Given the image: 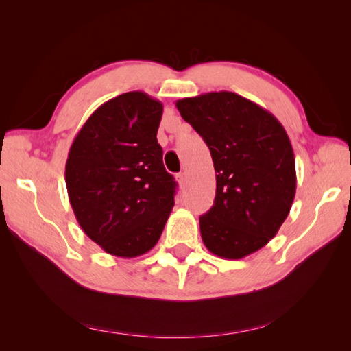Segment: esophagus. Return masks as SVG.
I'll list each match as a JSON object with an SVG mask.
<instances>
[{"mask_svg": "<svg viewBox=\"0 0 351 351\" xmlns=\"http://www.w3.org/2000/svg\"><path fill=\"white\" fill-rule=\"evenodd\" d=\"M176 178H177L178 184L183 187V186H184V183H186V177H184V174H183V173H180V174H177V176H176Z\"/></svg>", "mask_w": 351, "mask_h": 351, "instance_id": "obj_1", "label": "esophagus"}]
</instances>
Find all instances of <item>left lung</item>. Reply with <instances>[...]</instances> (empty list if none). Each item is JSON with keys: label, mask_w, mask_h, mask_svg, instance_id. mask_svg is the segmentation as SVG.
Masks as SVG:
<instances>
[{"label": "left lung", "mask_w": 351, "mask_h": 351, "mask_svg": "<svg viewBox=\"0 0 351 351\" xmlns=\"http://www.w3.org/2000/svg\"><path fill=\"white\" fill-rule=\"evenodd\" d=\"M176 107L214 161V206L199 218L206 249L224 259L258 252L278 232L295 195L285 129L269 111L227 90L180 99Z\"/></svg>", "instance_id": "8db88e82"}]
</instances>
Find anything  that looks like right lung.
I'll use <instances>...</instances> for the list:
<instances>
[{
	"mask_svg": "<svg viewBox=\"0 0 351 351\" xmlns=\"http://www.w3.org/2000/svg\"><path fill=\"white\" fill-rule=\"evenodd\" d=\"M162 110L145 92L119 95L93 111L69 151L66 184L74 215L112 256L149 252L174 206L177 183L156 141Z\"/></svg>",
	"mask_w": 351,
	"mask_h": 351,
	"instance_id": "1",
	"label": "right lung"
}]
</instances>
